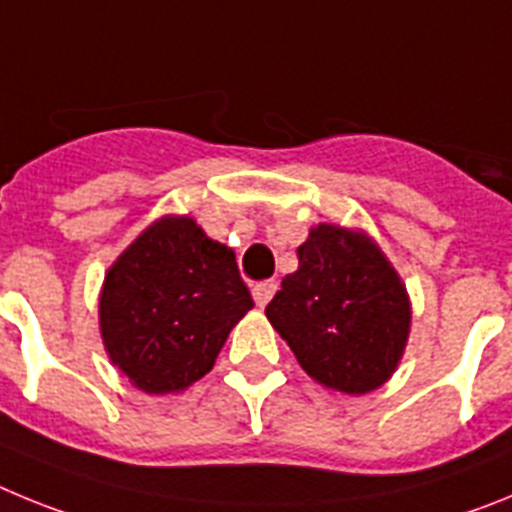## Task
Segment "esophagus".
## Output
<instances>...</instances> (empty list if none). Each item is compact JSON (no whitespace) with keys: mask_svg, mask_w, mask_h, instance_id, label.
I'll return each instance as SVG.
<instances>
[{"mask_svg":"<svg viewBox=\"0 0 512 512\" xmlns=\"http://www.w3.org/2000/svg\"><path fill=\"white\" fill-rule=\"evenodd\" d=\"M274 292H277V282H274V279H266V282H259L251 287L253 302H256L259 307L269 305V300L274 297Z\"/></svg>","mask_w":512,"mask_h":512,"instance_id":"34e87169","label":"esophagus"}]
</instances>
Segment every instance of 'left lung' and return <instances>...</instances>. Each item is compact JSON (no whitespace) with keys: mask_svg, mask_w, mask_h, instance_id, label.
<instances>
[{"mask_svg":"<svg viewBox=\"0 0 512 512\" xmlns=\"http://www.w3.org/2000/svg\"><path fill=\"white\" fill-rule=\"evenodd\" d=\"M297 259L266 318L312 379L346 395L377 390L408 341L410 302L400 277L366 235L338 225L312 228Z\"/></svg>","mask_w":512,"mask_h":512,"instance_id":"obj_1","label":"left lung"}]
</instances>
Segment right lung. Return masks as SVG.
<instances>
[{"mask_svg":"<svg viewBox=\"0 0 512 512\" xmlns=\"http://www.w3.org/2000/svg\"><path fill=\"white\" fill-rule=\"evenodd\" d=\"M251 307L235 253L189 217H164L107 271L99 325L112 364L138 390L166 395L210 372Z\"/></svg>","mask_w":512,"mask_h":512,"instance_id":"add662e5","label":"right lung"}]
</instances>
